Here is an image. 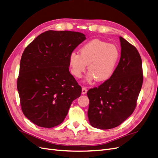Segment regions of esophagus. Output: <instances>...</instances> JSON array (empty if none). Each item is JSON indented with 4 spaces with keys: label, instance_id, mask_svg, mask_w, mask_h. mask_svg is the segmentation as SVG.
<instances>
[{
    "label": "esophagus",
    "instance_id": "esophagus-1",
    "mask_svg": "<svg viewBox=\"0 0 158 158\" xmlns=\"http://www.w3.org/2000/svg\"><path fill=\"white\" fill-rule=\"evenodd\" d=\"M87 92H88L87 88H86V87H83V88H82V94H85L87 93Z\"/></svg>",
    "mask_w": 158,
    "mask_h": 158
}]
</instances>
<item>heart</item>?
Wrapping results in <instances>:
<instances>
[{
  "instance_id": "b5f03b06",
  "label": "heart",
  "mask_w": 158,
  "mask_h": 158,
  "mask_svg": "<svg viewBox=\"0 0 158 158\" xmlns=\"http://www.w3.org/2000/svg\"><path fill=\"white\" fill-rule=\"evenodd\" d=\"M120 56L116 45L94 39L83 45L80 54L73 52L69 56L71 72L80 78L88 64L89 73L87 79L98 82L108 80L113 75Z\"/></svg>"
}]
</instances>
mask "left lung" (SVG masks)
Wrapping results in <instances>:
<instances>
[{
  "label": "left lung",
  "mask_w": 158,
  "mask_h": 158,
  "mask_svg": "<svg viewBox=\"0 0 158 158\" xmlns=\"http://www.w3.org/2000/svg\"><path fill=\"white\" fill-rule=\"evenodd\" d=\"M119 39L121 58L113 75L87 92L90 125L103 130L120 125L133 113L143 83L139 52L124 38Z\"/></svg>",
  "instance_id": "1"
}]
</instances>
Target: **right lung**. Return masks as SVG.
Segmentation results:
<instances>
[{
	"label": "right lung",
	"mask_w": 158,
	"mask_h": 158,
	"mask_svg": "<svg viewBox=\"0 0 158 158\" xmlns=\"http://www.w3.org/2000/svg\"><path fill=\"white\" fill-rule=\"evenodd\" d=\"M85 40L80 32L49 30L26 47L17 88L22 112L35 125H60L80 96L82 88L69 72V56Z\"/></svg>",
	"instance_id": "obj_1"
}]
</instances>
